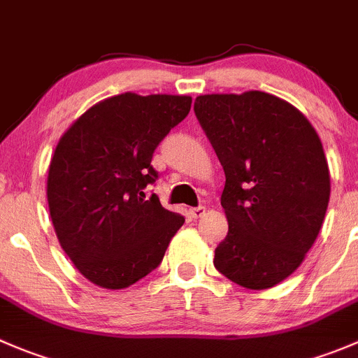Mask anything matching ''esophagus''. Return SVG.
Here are the masks:
<instances>
[{"instance_id":"1","label":"esophagus","mask_w":358,"mask_h":358,"mask_svg":"<svg viewBox=\"0 0 358 358\" xmlns=\"http://www.w3.org/2000/svg\"><path fill=\"white\" fill-rule=\"evenodd\" d=\"M204 211H206V208L204 206H196V208H190L189 213L192 218H199V217H203Z\"/></svg>"}]
</instances>
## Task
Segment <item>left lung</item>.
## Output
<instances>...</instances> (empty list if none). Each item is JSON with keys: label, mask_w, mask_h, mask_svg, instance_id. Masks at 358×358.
I'll list each match as a JSON object with an SVG mask.
<instances>
[{"label": "left lung", "mask_w": 358, "mask_h": 358, "mask_svg": "<svg viewBox=\"0 0 358 358\" xmlns=\"http://www.w3.org/2000/svg\"><path fill=\"white\" fill-rule=\"evenodd\" d=\"M194 112L225 173L229 232L215 267L246 289L275 287L324 224L331 176L320 138L299 110L267 92L199 96Z\"/></svg>", "instance_id": "obj_1"}]
</instances>
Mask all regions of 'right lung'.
I'll use <instances>...</instances> for the list:
<instances>
[{
	"label": "right lung",
	"instance_id": "obj_1",
	"mask_svg": "<svg viewBox=\"0 0 358 358\" xmlns=\"http://www.w3.org/2000/svg\"><path fill=\"white\" fill-rule=\"evenodd\" d=\"M189 96L133 92L87 110L48 168L47 199L66 255L89 282L126 289L162 262L185 218L147 197L155 148L190 112Z\"/></svg>",
	"mask_w": 358,
	"mask_h": 358
}]
</instances>
